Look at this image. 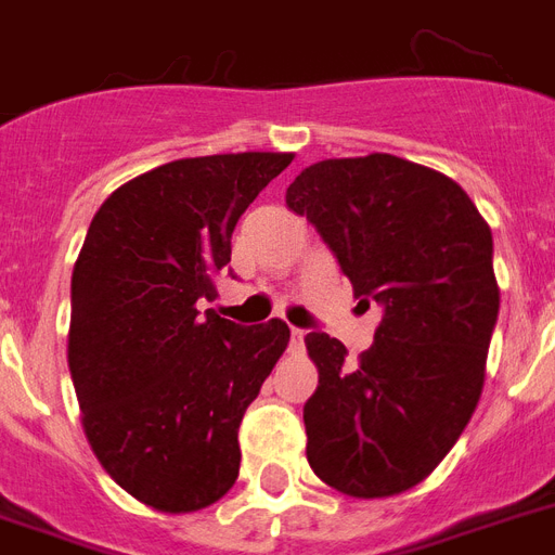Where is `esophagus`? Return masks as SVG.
Listing matches in <instances>:
<instances>
[{"label": "esophagus", "mask_w": 555, "mask_h": 555, "mask_svg": "<svg viewBox=\"0 0 555 555\" xmlns=\"http://www.w3.org/2000/svg\"><path fill=\"white\" fill-rule=\"evenodd\" d=\"M305 334H308L305 328H291V348L294 351H302L305 348Z\"/></svg>", "instance_id": "1"}]
</instances>
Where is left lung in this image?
<instances>
[{
  "mask_svg": "<svg viewBox=\"0 0 555 555\" xmlns=\"http://www.w3.org/2000/svg\"><path fill=\"white\" fill-rule=\"evenodd\" d=\"M285 201L317 227L354 296L383 308L357 360L322 331L305 337L320 369L305 403L308 464L354 499L412 490L481 397L501 299L490 224L452 178L383 152L320 160Z\"/></svg>",
  "mask_w": 555,
  "mask_h": 555,
  "instance_id": "left-lung-1",
  "label": "left lung"
}]
</instances>
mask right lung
Listing matches in <instances>:
<instances>
[{"label":"right lung","mask_w":555,"mask_h":555,"mask_svg":"<svg viewBox=\"0 0 555 555\" xmlns=\"http://www.w3.org/2000/svg\"><path fill=\"white\" fill-rule=\"evenodd\" d=\"M287 152L181 158L117 186L72 273L68 369L82 429L112 478L160 513L216 504L238 478V426L291 328L235 325L201 299L242 212Z\"/></svg>","instance_id":"add662e5"}]
</instances>
